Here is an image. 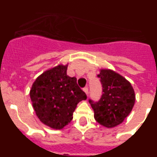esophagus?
<instances>
[{
	"mask_svg": "<svg viewBox=\"0 0 157 157\" xmlns=\"http://www.w3.org/2000/svg\"><path fill=\"white\" fill-rule=\"evenodd\" d=\"M82 90L84 91V92H85L86 94H88V93H89V90H88V88H87V87H84V88L82 89Z\"/></svg>",
	"mask_w": 157,
	"mask_h": 157,
	"instance_id": "1",
	"label": "esophagus"
}]
</instances>
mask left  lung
<instances>
[{
    "label": "left lung",
    "instance_id": "left-lung-1",
    "mask_svg": "<svg viewBox=\"0 0 157 157\" xmlns=\"http://www.w3.org/2000/svg\"><path fill=\"white\" fill-rule=\"evenodd\" d=\"M98 77L103 94L98 102L89 100L94 119L107 128L115 127L123 123L132 110L135 102L134 89L125 78L110 69H101Z\"/></svg>",
    "mask_w": 157,
    "mask_h": 157
}]
</instances>
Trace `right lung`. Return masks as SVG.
<instances>
[{
	"mask_svg": "<svg viewBox=\"0 0 157 157\" xmlns=\"http://www.w3.org/2000/svg\"><path fill=\"white\" fill-rule=\"evenodd\" d=\"M67 64L54 67L36 78L30 91L35 113L45 125L61 130L73 119L77 105L86 95L75 77L67 75Z\"/></svg>",
	"mask_w": 157,
	"mask_h": 157,
	"instance_id": "1",
	"label": "right lung"
}]
</instances>
